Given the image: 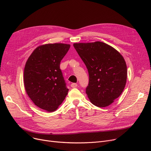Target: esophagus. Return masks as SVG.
<instances>
[{
    "instance_id": "obj_1",
    "label": "esophagus",
    "mask_w": 151,
    "mask_h": 151,
    "mask_svg": "<svg viewBox=\"0 0 151 151\" xmlns=\"http://www.w3.org/2000/svg\"><path fill=\"white\" fill-rule=\"evenodd\" d=\"M77 86H78V84L76 83H72L71 84V88H76Z\"/></svg>"
}]
</instances>
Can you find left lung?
Listing matches in <instances>:
<instances>
[{
    "mask_svg": "<svg viewBox=\"0 0 151 151\" xmlns=\"http://www.w3.org/2000/svg\"><path fill=\"white\" fill-rule=\"evenodd\" d=\"M73 46L88 70L86 93L90 101L98 107L113 104L126 84L127 69L122 55L100 42L74 43Z\"/></svg>",
    "mask_w": 151,
    "mask_h": 151,
    "instance_id": "8db88e82",
    "label": "left lung"
}]
</instances>
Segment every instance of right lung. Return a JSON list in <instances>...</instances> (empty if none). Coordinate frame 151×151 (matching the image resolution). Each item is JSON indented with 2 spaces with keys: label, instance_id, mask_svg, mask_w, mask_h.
Returning a JSON list of instances; mask_svg holds the SVG:
<instances>
[{
  "label": "right lung",
  "instance_id": "add662e5",
  "mask_svg": "<svg viewBox=\"0 0 151 151\" xmlns=\"http://www.w3.org/2000/svg\"><path fill=\"white\" fill-rule=\"evenodd\" d=\"M70 47L58 43L39 46L26 63L24 83L26 93L36 106L47 112L56 110L68 93L60 63Z\"/></svg>",
  "mask_w": 151,
  "mask_h": 151
}]
</instances>
